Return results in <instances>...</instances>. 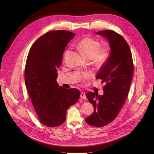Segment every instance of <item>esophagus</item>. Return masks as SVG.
Segmentation results:
<instances>
[{"instance_id":"esophagus-1","label":"esophagus","mask_w":154,"mask_h":154,"mask_svg":"<svg viewBox=\"0 0 154 154\" xmlns=\"http://www.w3.org/2000/svg\"><path fill=\"white\" fill-rule=\"evenodd\" d=\"M80 97L83 99H86V94L85 93H80Z\"/></svg>"}]
</instances>
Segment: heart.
<instances>
[{
    "mask_svg": "<svg viewBox=\"0 0 154 154\" xmlns=\"http://www.w3.org/2000/svg\"><path fill=\"white\" fill-rule=\"evenodd\" d=\"M78 48L85 57L88 58H94L95 62L97 64L102 63L108 57V50L105 48L99 49L100 42L90 37L83 38L79 42ZM70 52V49L66 51L64 55V58L69 55ZM89 75V74H86L85 77H88Z\"/></svg>",
    "mask_w": 154,
    "mask_h": 154,
    "instance_id": "b5f03b06",
    "label": "heart"
}]
</instances>
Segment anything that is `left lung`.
Wrapping results in <instances>:
<instances>
[{
	"label": "left lung",
	"instance_id": "obj_1",
	"mask_svg": "<svg viewBox=\"0 0 154 154\" xmlns=\"http://www.w3.org/2000/svg\"><path fill=\"white\" fill-rule=\"evenodd\" d=\"M106 38L110 52L108 58L96 75L105 83L103 94L89 92L86 97L94 106V112L85 119L89 125L103 127L118 116L128 96L134 72L132 56L125 39L112 30L96 33Z\"/></svg>",
	"mask_w": 154,
	"mask_h": 154
}]
</instances>
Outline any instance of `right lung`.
I'll use <instances>...</instances> for the list:
<instances>
[{"instance_id": "add662e5", "label": "right lung", "mask_w": 154, "mask_h": 154, "mask_svg": "<svg viewBox=\"0 0 154 154\" xmlns=\"http://www.w3.org/2000/svg\"><path fill=\"white\" fill-rule=\"evenodd\" d=\"M75 35L66 30L48 32L33 44L27 58L26 85L39 121L47 127L64 122L68 109L80 95L79 90L64 88L56 81L65 48Z\"/></svg>"}]
</instances>
